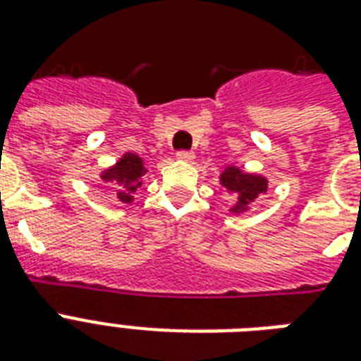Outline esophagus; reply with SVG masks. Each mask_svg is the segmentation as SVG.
<instances>
[{"label":"esophagus","mask_w":361,"mask_h":361,"mask_svg":"<svg viewBox=\"0 0 361 361\" xmlns=\"http://www.w3.org/2000/svg\"><path fill=\"white\" fill-rule=\"evenodd\" d=\"M176 159H178L180 163H191L192 159H195V155H192L191 152H178L176 153Z\"/></svg>","instance_id":"34e87169"}]
</instances>
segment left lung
<instances>
[{
  "label": "left lung",
  "mask_w": 361,
  "mask_h": 361,
  "mask_svg": "<svg viewBox=\"0 0 361 361\" xmlns=\"http://www.w3.org/2000/svg\"><path fill=\"white\" fill-rule=\"evenodd\" d=\"M219 183L225 187L228 197L232 198V206L228 208L232 215H243L251 212V204L257 202L268 191V178L255 172H245L236 164H226L219 174Z\"/></svg>",
  "instance_id": "8db88e82"
}]
</instances>
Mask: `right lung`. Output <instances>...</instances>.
<instances>
[{
  "label": "right lung",
  "mask_w": 361,
  "mask_h": 361,
  "mask_svg": "<svg viewBox=\"0 0 361 361\" xmlns=\"http://www.w3.org/2000/svg\"><path fill=\"white\" fill-rule=\"evenodd\" d=\"M147 172L146 161L133 152H125L114 164L101 170L99 178L106 181L116 198L125 206H130L135 202V191L142 185V178Z\"/></svg>",
  "instance_id": "add662e5"
}]
</instances>
